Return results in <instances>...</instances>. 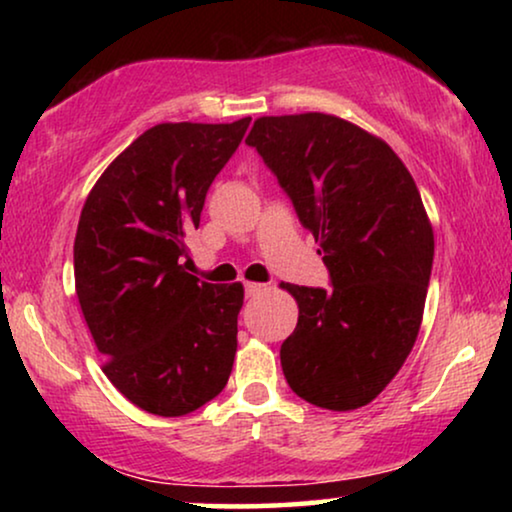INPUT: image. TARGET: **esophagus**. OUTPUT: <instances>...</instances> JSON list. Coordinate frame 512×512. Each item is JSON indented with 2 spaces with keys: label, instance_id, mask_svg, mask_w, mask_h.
Returning a JSON list of instances; mask_svg holds the SVG:
<instances>
[{
  "label": "esophagus",
  "instance_id": "obj_1",
  "mask_svg": "<svg viewBox=\"0 0 512 512\" xmlns=\"http://www.w3.org/2000/svg\"><path fill=\"white\" fill-rule=\"evenodd\" d=\"M261 291H265V284H256V282H244V293H247V296L251 298V296H258V293Z\"/></svg>",
  "mask_w": 512,
  "mask_h": 512
}]
</instances>
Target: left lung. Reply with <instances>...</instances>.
Returning <instances> with one entry per match:
<instances>
[{"mask_svg":"<svg viewBox=\"0 0 512 512\" xmlns=\"http://www.w3.org/2000/svg\"><path fill=\"white\" fill-rule=\"evenodd\" d=\"M247 144L319 242L333 286L282 284L298 303L279 349L286 382L317 408L368 405L422 326L433 230L415 179L380 137L317 111L258 118Z\"/></svg>","mask_w":512,"mask_h":512,"instance_id":"1","label":"left lung"}]
</instances>
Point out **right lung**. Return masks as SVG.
Returning <instances> with one entry per match:
<instances>
[{"mask_svg":"<svg viewBox=\"0 0 512 512\" xmlns=\"http://www.w3.org/2000/svg\"><path fill=\"white\" fill-rule=\"evenodd\" d=\"M251 118L160 123L97 179L81 209L74 279L109 382L151 415L181 417L226 387L244 289L188 275L186 235Z\"/></svg>","mask_w":512,"mask_h":512,"instance_id":"add662e5","label":"right lung"}]
</instances>
